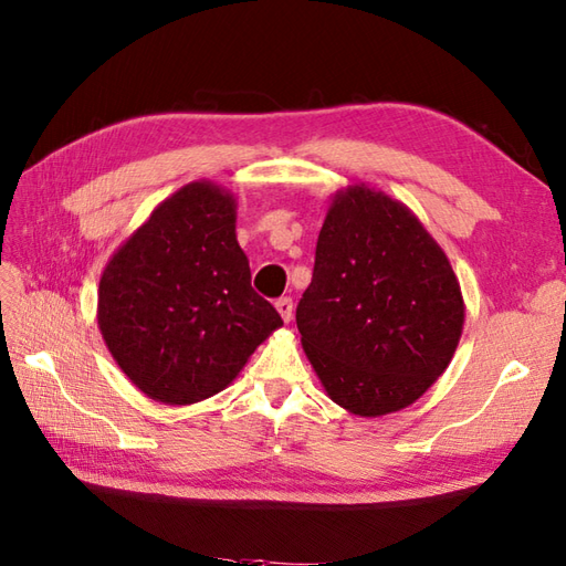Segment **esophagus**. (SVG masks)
I'll return each instance as SVG.
<instances>
[{"instance_id": "esophagus-1", "label": "esophagus", "mask_w": 566, "mask_h": 566, "mask_svg": "<svg viewBox=\"0 0 566 566\" xmlns=\"http://www.w3.org/2000/svg\"><path fill=\"white\" fill-rule=\"evenodd\" d=\"M275 310L283 316V322L293 319V300L291 297H279L275 300Z\"/></svg>"}]
</instances>
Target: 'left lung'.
I'll list each match as a JSON object with an SVG mask.
<instances>
[{"instance_id":"1","label":"left lung","mask_w":566,"mask_h":566,"mask_svg":"<svg viewBox=\"0 0 566 566\" xmlns=\"http://www.w3.org/2000/svg\"><path fill=\"white\" fill-rule=\"evenodd\" d=\"M295 319L331 401L377 418L418 401L449 367L463 297L420 220L384 191L353 185L328 206Z\"/></svg>"}]
</instances>
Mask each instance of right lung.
<instances>
[{
	"label": "right lung",
	"mask_w": 566,
	"mask_h": 566,
	"mask_svg": "<svg viewBox=\"0 0 566 566\" xmlns=\"http://www.w3.org/2000/svg\"><path fill=\"white\" fill-rule=\"evenodd\" d=\"M235 197L185 185L107 261L98 326L124 375L170 406L203 401L240 375L283 326L254 293L235 235Z\"/></svg>",
	"instance_id": "1"
}]
</instances>
